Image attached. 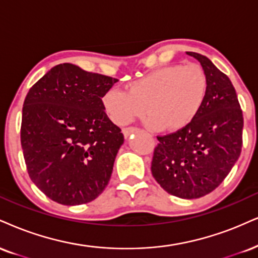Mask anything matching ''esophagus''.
<instances>
[{"label": "esophagus", "instance_id": "esophagus-1", "mask_svg": "<svg viewBox=\"0 0 258 258\" xmlns=\"http://www.w3.org/2000/svg\"><path fill=\"white\" fill-rule=\"evenodd\" d=\"M137 131V128L136 127H125V128H122V133L123 136H125V138L128 137V136H131L133 132Z\"/></svg>", "mask_w": 258, "mask_h": 258}]
</instances>
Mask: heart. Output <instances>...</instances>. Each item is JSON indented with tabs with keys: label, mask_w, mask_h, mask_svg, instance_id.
<instances>
[{
	"label": "heart",
	"mask_w": 258,
	"mask_h": 258,
	"mask_svg": "<svg viewBox=\"0 0 258 258\" xmlns=\"http://www.w3.org/2000/svg\"><path fill=\"white\" fill-rule=\"evenodd\" d=\"M207 91V74L200 64H168L128 83L127 91L108 90L102 104L116 125H126L145 113L149 126L170 132L194 121L206 101Z\"/></svg>",
	"instance_id": "obj_1"
}]
</instances>
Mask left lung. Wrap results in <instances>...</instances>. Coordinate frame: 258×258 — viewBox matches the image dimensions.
Segmentation results:
<instances>
[{"label": "left lung", "instance_id": "left-lung-1", "mask_svg": "<svg viewBox=\"0 0 258 258\" xmlns=\"http://www.w3.org/2000/svg\"><path fill=\"white\" fill-rule=\"evenodd\" d=\"M207 74L200 113L174 133L157 137L151 173L168 194L185 200L215 190L231 172L243 145V111L231 80L204 55L187 51Z\"/></svg>", "mask_w": 258, "mask_h": 258}]
</instances>
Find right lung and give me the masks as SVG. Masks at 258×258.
<instances>
[{
	"mask_svg": "<svg viewBox=\"0 0 258 258\" xmlns=\"http://www.w3.org/2000/svg\"><path fill=\"white\" fill-rule=\"evenodd\" d=\"M116 82L61 63L27 92L21 148L31 180L50 200L89 203L109 182L123 135L105 114L102 97Z\"/></svg>",
	"mask_w": 258,
	"mask_h": 258,
	"instance_id": "obj_1",
	"label": "right lung"
}]
</instances>
